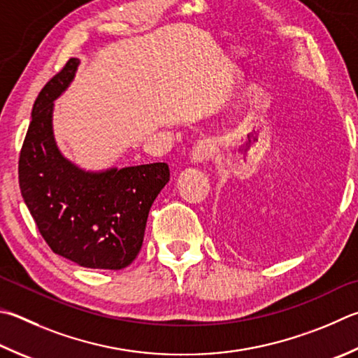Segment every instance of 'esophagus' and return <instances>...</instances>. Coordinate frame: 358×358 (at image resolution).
I'll use <instances>...</instances> for the list:
<instances>
[{
  "instance_id": "1",
  "label": "esophagus",
  "mask_w": 358,
  "mask_h": 358,
  "mask_svg": "<svg viewBox=\"0 0 358 358\" xmlns=\"http://www.w3.org/2000/svg\"><path fill=\"white\" fill-rule=\"evenodd\" d=\"M214 152H216V145H214V142L211 139L199 141L197 145L194 147L191 152V161L194 164H201V162L210 159Z\"/></svg>"
}]
</instances>
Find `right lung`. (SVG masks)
I'll return each mask as SVG.
<instances>
[{"instance_id": "add662e5", "label": "right lung", "mask_w": 358, "mask_h": 358, "mask_svg": "<svg viewBox=\"0 0 358 358\" xmlns=\"http://www.w3.org/2000/svg\"><path fill=\"white\" fill-rule=\"evenodd\" d=\"M71 57L41 90L18 161L26 206L51 250L83 268L119 271L134 262L148 211L171 172L166 162L86 171L57 147L55 101L73 81Z\"/></svg>"}]
</instances>
